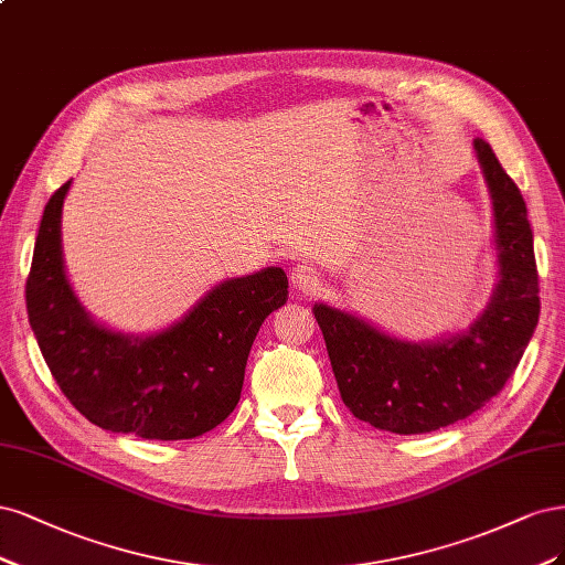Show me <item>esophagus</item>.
<instances>
[{"mask_svg": "<svg viewBox=\"0 0 565 565\" xmlns=\"http://www.w3.org/2000/svg\"><path fill=\"white\" fill-rule=\"evenodd\" d=\"M315 284H317V275L309 265H296L294 271H290V286L296 290H309Z\"/></svg>", "mask_w": 565, "mask_h": 565, "instance_id": "1", "label": "esophagus"}]
</instances>
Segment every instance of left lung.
I'll use <instances>...</instances> for the list:
<instances>
[{"label":"left lung","instance_id":"obj_1","mask_svg":"<svg viewBox=\"0 0 565 565\" xmlns=\"http://www.w3.org/2000/svg\"><path fill=\"white\" fill-rule=\"evenodd\" d=\"M493 204L498 284L467 329L439 340L396 338L348 309L315 302L344 406L394 434H427L477 413L512 377L540 317L527 209L495 152L475 138Z\"/></svg>","mask_w":565,"mask_h":565}]
</instances>
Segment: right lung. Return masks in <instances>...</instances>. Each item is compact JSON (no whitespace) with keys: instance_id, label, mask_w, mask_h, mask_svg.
Returning <instances> with one entry per match:
<instances>
[{"instance_id":"1","label":"right lung","mask_w":565,"mask_h":565,"mask_svg":"<svg viewBox=\"0 0 565 565\" xmlns=\"http://www.w3.org/2000/svg\"><path fill=\"white\" fill-rule=\"evenodd\" d=\"M72 180L44 209L25 300L28 319L58 387L88 423L140 439H194L236 408L250 344L286 305L281 267L215 284L154 333H124L90 317L63 258V204Z\"/></svg>"}]
</instances>
